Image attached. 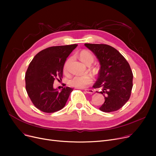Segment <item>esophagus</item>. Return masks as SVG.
<instances>
[{"mask_svg": "<svg viewBox=\"0 0 156 156\" xmlns=\"http://www.w3.org/2000/svg\"><path fill=\"white\" fill-rule=\"evenodd\" d=\"M85 91L88 94H94V91L91 88H86V89H85Z\"/></svg>", "mask_w": 156, "mask_h": 156, "instance_id": "34e87169", "label": "esophagus"}]
</instances>
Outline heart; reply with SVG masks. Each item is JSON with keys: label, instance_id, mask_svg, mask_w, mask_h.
Instances as JSON below:
<instances>
[{"label": "heart", "instance_id": "obj_1", "mask_svg": "<svg viewBox=\"0 0 156 156\" xmlns=\"http://www.w3.org/2000/svg\"><path fill=\"white\" fill-rule=\"evenodd\" d=\"M79 57L80 59L87 65L92 64L94 60V57L93 54L87 50L81 51L80 52ZM69 60L70 59L67 60L64 65V71L65 72H66L68 70V66ZM92 81L93 78L90 75H77L70 78L68 81V83L71 87L78 88H83L89 85H90L92 83Z\"/></svg>", "mask_w": 156, "mask_h": 156}]
</instances>
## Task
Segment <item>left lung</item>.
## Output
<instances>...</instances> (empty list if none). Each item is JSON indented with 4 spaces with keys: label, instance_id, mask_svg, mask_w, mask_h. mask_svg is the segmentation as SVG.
<instances>
[{
    "label": "left lung",
    "instance_id": "8db88e82",
    "mask_svg": "<svg viewBox=\"0 0 156 156\" xmlns=\"http://www.w3.org/2000/svg\"><path fill=\"white\" fill-rule=\"evenodd\" d=\"M97 56L101 64L94 88L100 92L105 102L99 109L111 112L121 109L129 100L133 87V73L126 59L118 51L106 44H85Z\"/></svg>",
    "mask_w": 156,
    "mask_h": 156
}]
</instances>
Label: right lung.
<instances>
[{
    "instance_id": "1",
    "label": "right lung",
    "mask_w": 156,
    "mask_h": 156,
    "mask_svg": "<svg viewBox=\"0 0 156 156\" xmlns=\"http://www.w3.org/2000/svg\"><path fill=\"white\" fill-rule=\"evenodd\" d=\"M77 44L53 46L39 52L25 74L26 90L33 104L40 111L52 113L62 109L73 89H54V81L62 80L66 58Z\"/></svg>"
}]
</instances>
